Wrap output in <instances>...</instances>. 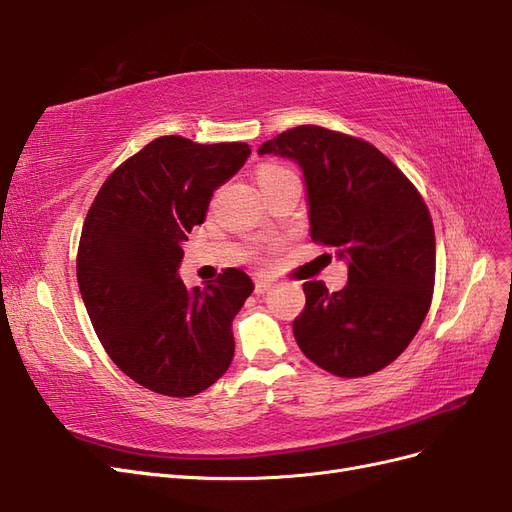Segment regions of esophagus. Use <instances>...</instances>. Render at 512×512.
<instances>
[{"instance_id":"obj_1","label":"esophagus","mask_w":512,"mask_h":512,"mask_svg":"<svg viewBox=\"0 0 512 512\" xmlns=\"http://www.w3.org/2000/svg\"><path fill=\"white\" fill-rule=\"evenodd\" d=\"M273 282L265 280V277H256V294H265L267 290H271Z\"/></svg>"}]
</instances>
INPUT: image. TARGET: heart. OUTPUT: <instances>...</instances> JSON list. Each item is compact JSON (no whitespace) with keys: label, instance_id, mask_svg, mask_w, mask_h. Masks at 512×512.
Wrapping results in <instances>:
<instances>
[{"label":"heart","instance_id":"obj_1","mask_svg":"<svg viewBox=\"0 0 512 512\" xmlns=\"http://www.w3.org/2000/svg\"><path fill=\"white\" fill-rule=\"evenodd\" d=\"M284 173H288V170H286L284 166H277V164H265V166H260V168H258L256 181H258V185L262 188V185L271 183L273 179H277V177L284 175Z\"/></svg>","mask_w":512,"mask_h":512}]
</instances>
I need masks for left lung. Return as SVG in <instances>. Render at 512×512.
I'll use <instances>...</instances> for the list:
<instances>
[{"label":"left lung","mask_w":512,"mask_h":512,"mask_svg":"<svg viewBox=\"0 0 512 512\" xmlns=\"http://www.w3.org/2000/svg\"><path fill=\"white\" fill-rule=\"evenodd\" d=\"M260 156L294 160L305 177L309 237L348 260V284L305 282L292 331L309 361L339 378L380 371L408 348L429 312L436 237L425 200L361 138L299 126L262 143Z\"/></svg>","instance_id":"8db88e82"}]
</instances>
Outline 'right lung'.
<instances>
[{
	"label": "right lung",
	"instance_id": "right-lung-1",
	"mask_svg": "<svg viewBox=\"0 0 512 512\" xmlns=\"http://www.w3.org/2000/svg\"><path fill=\"white\" fill-rule=\"evenodd\" d=\"M250 153L247 143L160 136L108 175L87 213L76 256L87 314L113 363L153 393H203L235 356L232 318L252 280L226 269L188 290L177 269L213 192Z\"/></svg>",
	"mask_w": 512,
	"mask_h": 512
}]
</instances>
